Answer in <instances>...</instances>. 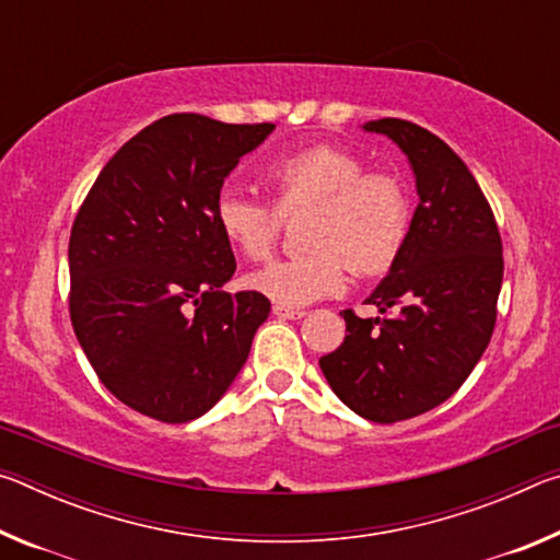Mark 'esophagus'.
<instances>
[{"instance_id": "34e87169", "label": "esophagus", "mask_w": 560, "mask_h": 560, "mask_svg": "<svg viewBox=\"0 0 560 560\" xmlns=\"http://www.w3.org/2000/svg\"><path fill=\"white\" fill-rule=\"evenodd\" d=\"M271 314L277 318H289V320H299L306 316V311H299V308H283V306H273Z\"/></svg>"}]
</instances>
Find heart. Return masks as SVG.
Instances as JSON below:
<instances>
[{"instance_id":"b5f03b06","label":"heart","mask_w":560,"mask_h":560,"mask_svg":"<svg viewBox=\"0 0 560 560\" xmlns=\"http://www.w3.org/2000/svg\"><path fill=\"white\" fill-rule=\"evenodd\" d=\"M271 205L224 187L214 200V224L246 259H267L281 220L306 212L301 246L308 252L252 271L246 287L283 308H303L346 289L348 269L377 277L400 257L410 234L412 205L402 179L365 170L338 145L303 148L261 173Z\"/></svg>"}]
</instances>
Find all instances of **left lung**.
<instances>
[{"mask_svg": "<svg viewBox=\"0 0 560 560\" xmlns=\"http://www.w3.org/2000/svg\"><path fill=\"white\" fill-rule=\"evenodd\" d=\"M410 160L417 210L400 257L365 301L343 311L346 340L318 360L340 400L371 422L410 420L459 390L497 324L504 277L494 212L454 150L410 120H368Z\"/></svg>", "mask_w": 560, "mask_h": 560, "instance_id": "8db88e82", "label": "left lung"}]
</instances>
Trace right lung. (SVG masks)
I'll list each match as a JSON object with an SVG mask.
<instances>
[{"mask_svg":"<svg viewBox=\"0 0 560 560\" xmlns=\"http://www.w3.org/2000/svg\"><path fill=\"white\" fill-rule=\"evenodd\" d=\"M271 122L165 116L130 138L93 183L69 240L75 338L122 405L179 424L230 390L267 320L257 291L226 293L236 269L214 200Z\"/></svg>","mask_w":560,"mask_h":560,"instance_id":"obj_1","label":"right lung"}]
</instances>
